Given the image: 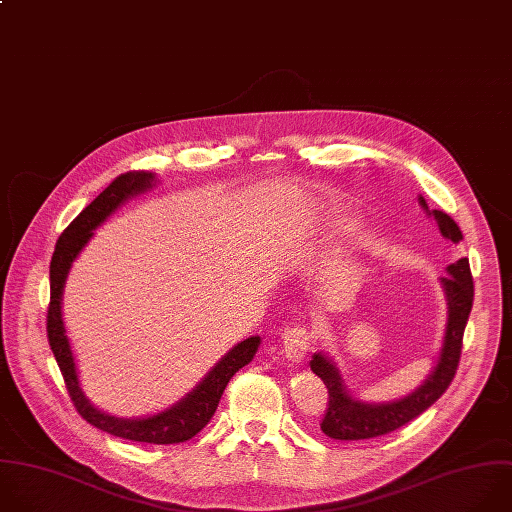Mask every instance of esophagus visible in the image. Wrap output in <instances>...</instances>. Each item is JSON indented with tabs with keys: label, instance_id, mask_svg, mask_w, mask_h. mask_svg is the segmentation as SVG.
Returning <instances> with one entry per match:
<instances>
[{
	"label": "esophagus",
	"instance_id": "esophagus-1",
	"mask_svg": "<svg viewBox=\"0 0 512 512\" xmlns=\"http://www.w3.org/2000/svg\"><path fill=\"white\" fill-rule=\"evenodd\" d=\"M281 339H283V350H285V356L291 360V362H299L309 346H311V333L303 327V325H291L287 327L283 333H281Z\"/></svg>",
	"mask_w": 512,
	"mask_h": 512
}]
</instances>
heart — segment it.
<instances>
[{"mask_svg": "<svg viewBox=\"0 0 512 512\" xmlns=\"http://www.w3.org/2000/svg\"><path fill=\"white\" fill-rule=\"evenodd\" d=\"M333 227H335V229H331L329 233H337V231H346V229H350V227H346L344 223H335Z\"/></svg>", "mask_w": 512, "mask_h": 512, "instance_id": "heart-1", "label": "heart"}]
</instances>
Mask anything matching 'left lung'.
I'll list each match as a JSON object with an SVG mask.
<instances>
[{
  "instance_id": "obj_1",
  "label": "left lung",
  "mask_w": 512,
  "mask_h": 512,
  "mask_svg": "<svg viewBox=\"0 0 512 512\" xmlns=\"http://www.w3.org/2000/svg\"><path fill=\"white\" fill-rule=\"evenodd\" d=\"M420 205L428 211L426 201L422 197ZM432 215L440 227V233L446 239L454 243L462 239V233L450 215H446L444 211H432ZM446 271L448 275L440 279L448 297V323L442 352L434 372L410 396L392 404L358 402L346 392V386L342 384V378H339L335 366L323 354L313 356V360L309 362L311 370L315 376L323 380L329 396L323 420L319 424L325 436L335 440H368L390 434L408 424L410 420L418 418L448 390L458 370L462 354V337L472 309L474 285L466 257L448 265Z\"/></svg>"
}]
</instances>
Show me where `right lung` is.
<instances>
[{
	"label": "right lung",
	"instance_id": "right-lung-1",
	"mask_svg": "<svg viewBox=\"0 0 512 512\" xmlns=\"http://www.w3.org/2000/svg\"><path fill=\"white\" fill-rule=\"evenodd\" d=\"M154 175L148 170H128V173L116 177L60 235L52 263H50V305H48V317H46V329H48V342L54 352V358L60 366V372L64 376L68 394L72 398L74 408L78 414L90 422L92 426L100 428L102 432H108L112 436L132 440V442H148V444H179L191 440L195 434H199L213 418L219 400L229 384V380L247 366L261 339L249 337L245 342L237 344L211 372L209 376L179 404H175L170 410L140 418V420H122L108 416L100 410H96L84 396L76 364L72 358L70 342L66 337L64 321H62V289L66 275L70 271L72 261L82 251V247L92 237V231L112 213L116 211L126 199L144 193L152 187Z\"/></svg>",
	"mask_w": 512,
	"mask_h": 512
}]
</instances>
